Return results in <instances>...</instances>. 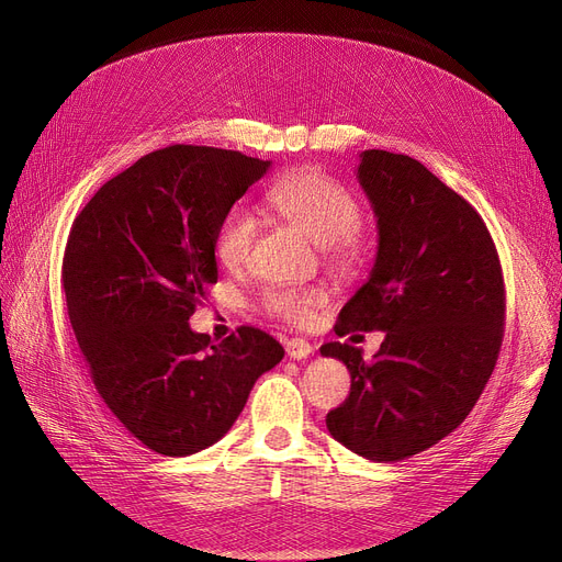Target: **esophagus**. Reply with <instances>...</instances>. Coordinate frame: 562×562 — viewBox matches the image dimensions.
<instances>
[{"instance_id": "1", "label": "esophagus", "mask_w": 562, "mask_h": 562, "mask_svg": "<svg viewBox=\"0 0 562 562\" xmlns=\"http://www.w3.org/2000/svg\"><path fill=\"white\" fill-rule=\"evenodd\" d=\"M312 352V344L303 337H293L286 341V356L293 360H305Z\"/></svg>"}]
</instances>
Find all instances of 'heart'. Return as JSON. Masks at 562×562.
<instances>
[{
    "label": "heart",
    "mask_w": 562,
    "mask_h": 562,
    "mask_svg": "<svg viewBox=\"0 0 562 562\" xmlns=\"http://www.w3.org/2000/svg\"><path fill=\"white\" fill-rule=\"evenodd\" d=\"M266 204L286 223L321 244L326 257L341 271H352L367 259L369 244L360 229L362 206L350 189L318 168L291 170L266 191ZM255 241V223L244 210L229 212L216 232L214 252L227 269L248 261ZM326 286H273L261 296V307L286 323H307L326 307Z\"/></svg>",
    "instance_id": "obj_1"
}]
</instances>
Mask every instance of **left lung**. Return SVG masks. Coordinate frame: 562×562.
Returning <instances> with one entry per match:
<instances>
[{
  "label": "left lung",
  "instance_id": "1",
  "mask_svg": "<svg viewBox=\"0 0 562 562\" xmlns=\"http://www.w3.org/2000/svg\"><path fill=\"white\" fill-rule=\"evenodd\" d=\"M358 180L378 255L335 333L382 330L385 341L371 362L346 341L321 346L350 371L326 426L352 453L396 462L453 432L481 398L504 341L506 284L481 214L424 164L367 150Z\"/></svg>",
  "mask_w": 562,
  "mask_h": 562
}]
</instances>
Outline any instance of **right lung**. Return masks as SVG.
Wrapping results in <instances>:
<instances>
[{
	"mask_svg": "<svg viewBox=\"0 0 562 562\" xmlns=\"http://www.w3.org/2000/svg\"><path fill=\"white\" fill-rule=\"evenodd\" d=\"M269 166L170 145L115 175L72 223L61 286L79 350L111 415L155 453L216 445L255 380L284 358L259 328L214 344L189 326L218 280V225Z\"/></svg>",
	"mask_w": 562,
	"mask_h": 562,
	"instance_id": "right-lung-1",
	"label": "right lung"
}]
</instances>
